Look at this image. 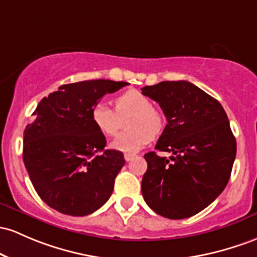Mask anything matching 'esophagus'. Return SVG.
I'll list each match as a JSON object with an SVG mask.
<instances>
[{
	"mask_svg": "<svg viewBox=\"0 0 257 257\" xmlns=\"http://www.w3.org/2000/svg\"><path fill=\"white\" fill-rule=\"evenodd\" d=\"M135 157V155H133V154H125L124 155V159H125V161L126 162H129V161H132Z\"/></svg>",
	"mask_w": 257,
	"mask_h": 257,
	"instance_id": "1",
	"label": "esophagus"
}]
</instances>
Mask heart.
<instances>
[{
    "label": "heart",
    "mask_w": 257,
    "mask_h": 257,
    "mask_svg": "<svg viewBox=\"0 0 257 257\" xmlns=\"http://www.w3.org/2000/svg\"><path fill=\"white\" fill-rule=\"evenodd\" d=\"M125 119L126 132L111 143V149L125 154L139 151L151 137H159L165 126L162 113L152 106L150 98L135 89L126 90L114 98V111L105 102H97L91 109L95 128L106 137H113Z\"/></svg>",
    "instance_id": "obj_1"
}]
</instances>
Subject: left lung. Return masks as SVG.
Wrapping results in <instances>:
<instances>
[{
	"label": "left lung",
	"mask_w": 257,
	"mask_h": 257,
	"mask_svg": "<svg viewBox=\"0 0 257 257\" xmlns=\"http://www.w3.org/2000/svg\"><path fill=\"white\" fill-rule=\"evenodd\" d=\"M167 118L155 149L172 152L144 155L142 182L151 210L171 219L188 218L207 207L224 190L236 154L235 138L221 103L185 80L144 86Z\"/></svg>",
	"instance_id": "8db88e82"
}]
</instances>
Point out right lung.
Wrapping results in <instances>:
<instances>
[{"label":"right lung","mask_w":257,"mask_h":257,"mask_svg":"<svg viewBox=\"0 0 257 257\" xmlns=\"http://www.w3.org/2000/svg\"><path fill=\"white\" fill-rule=\"evenodd\" d=\"M125 81L85 80L58 87L39 102L25 126L23 161L39 196L69 216L95 212L109 199L125 163L123 154L105 150L91 109Z\"/></svg>","instance_id":"1"}]
</instances>
